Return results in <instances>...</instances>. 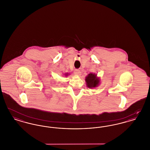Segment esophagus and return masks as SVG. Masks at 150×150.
Masks as SVG:
<instances>
[{"label": "esophagus", "instance_id": "esophagus-1", "mask_svg": "<svg viewBox=\"0 0 150 150\" xmlns=\"http://www.w3.org/2000/svg\"><path fill=\"white\" fill-rule=\"evenodd\" d=\"M75 75H80V73H81V71H80V70H78V69H76V70H75Z\"/></svg>", "mask_w": 150, "mask_h": 150}]
</instances>
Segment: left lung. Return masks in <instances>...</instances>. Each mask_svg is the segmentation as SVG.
Listing matches in <instances>:
<instances>
[{"label":"left lung","instance_id":"8db88e82","mask_svg":"<svg viewBox=\"0 0 150 150\" xmlns=\"http://www.w3.org/2000/svg\"><path fill=\"white\" fill-rule=\"evenodd\" d=\"M86 84L89 88H96L100 84V79L95 74L90 73L86 78Z\"/></svg>","mask_w":150,"mask_h":150}]
</instances>
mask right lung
Returning a JSON list of instances; mask_svg holds the SVG:
<instances>
[{"instance_id":"obj_1","label":"right lung","mask_w":150,"mask_h":150,"mask_svg":"<svg viewBox=\"0 0 150 150\" xmlns=\"http://www.w3.org/2000/svg\"><path fill=\"white\" fill-rule=\"evenodd\" d=\"M65 75H66V76H67V75H68V74H65Z\"/></svg>"}]
</instances>
